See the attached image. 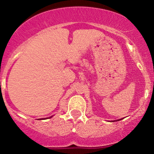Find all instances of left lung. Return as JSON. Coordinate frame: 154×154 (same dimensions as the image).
Segmentation results:
<instances>
[{
    "instance_id": "1",
    "label": "left lung",
    "mask_w": 154,
    "mask_h": 154,
    "mask_svg": "<svg viewBox=\"0 0 154 154\" xmlns=\"http://www.w3.org/2000/svg\"><path fill=\"white\" fill-rule=\"evenodd\" d=\"M120 120H122V119H119V120H115V121H112V122H118V121H120Z\"/></svg>"
}]
</instances>
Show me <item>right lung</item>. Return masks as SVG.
<instances>
[{
    "mask_svg": "<svg viewBox=\"0 0 154 154\" xmlns=\"http://www.w3.org/2000/svg\"><path fill=\"white\" fill-rule=\"evenodd\" d=\"M53 117V116H50L49 118H47V119H51V118H52Z\"/></svg>",
    "mask_w": 154,
    "mask_h": 154,
    "instance_id": "right-lung-1",
    "label": "right lung"
}]
</instances>
